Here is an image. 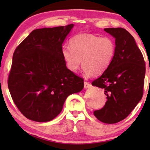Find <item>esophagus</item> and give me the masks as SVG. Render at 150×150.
Wrapping results in <instances>:
<instances>
[{
  "instance_id": "34e87169",
  "label": "esophagus",
  "mask_w": 150,
  "mask_h": 150,
  "mask_svg": "<svg viewBox=\"0 0 150 150\" xmlns=\"http://www.w3.org/2000/svg\"><path fill=\"white\" fill-rule=\"evenodd\" d=\"M84 87H85V89L91 87V84H90L89 82H85V83H84Z\"/></svg>"
}]
</instances>
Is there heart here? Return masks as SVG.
<instances>
[{
	"mask_svg": "<svg viewBox=\"0 0 150 150\" xmlns=\"http://www.w3.org/2000/svg\"><path fill=\"white\" fill-rule=\"evenodd\" d=\"M70 47L62 48V55L69 70L76 72L81 65L87 75L101 74L111 64L116 45L109 37L79 34L71 39Z\"/></svg>",
	"mask_w": 150,
	"mask_h": 150,
	"instance_id": "1",
	"label": "heart"
}]
</instances>
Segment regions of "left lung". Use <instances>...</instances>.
<instances>
[{
  "instance_id": "1",
  "label": "left lung",
  "mask_w": 150,
  "mask_h": 150,
  "mask_svg": "<svg viewBox=\"0 0 150 150\" xmlns=\"http://www.w3.org/2000/svg\"><path fill=\"white\" fill-rule=\"evenodd\" d=\"M115 39L116 50L111 64L92 85L102 88L107 99L94 115L105 124L124 120L143 97L145 63L134 39L122 28L104 29Z\"/></svg>"
}]
</instances>
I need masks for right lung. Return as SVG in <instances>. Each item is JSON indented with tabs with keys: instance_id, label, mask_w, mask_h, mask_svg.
I'll return each mask as SVG.
<instances>
[{
	"instance_id": "obj_1",
	"label": "right lung",
	"mask_w": 150,
	"mask_h": 150,
	"mask_svg": "<svg viewBox=\"0 0 150 150\" xmlns=\"http://www.w3.org/2000/svg\"><path fill=\"white\" fill-rule=\"evenodd\" d=\"M74 26L33 30L14 51L8 88L16 106L28 120H52L66 98L83 89V79L67 68L61 52Z\"/></svg>"
}]
</instances>
